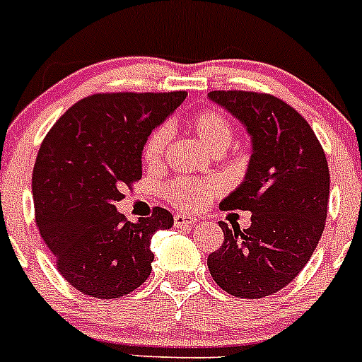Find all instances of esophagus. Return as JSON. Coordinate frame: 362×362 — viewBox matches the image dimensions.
Returning <instances> with one entry per match:
<instances>
[{
  "instance_id": "esophagus-1",
  "label": "esophagus",
  "mask_w": 362,
  "mask_h": 362,
  "mask_svg": "<svg viewBox=\"0 0 362 362\" xmlns=\"http://www.w3.org/2000/svg\"><path fill=\"white\" fill-rule=\"evenodd\" d=\"M197 223V219L194 216H188V214L179 212L174 216V225L177 228H185V226H194Z\"/></svg>"
}]
</instances>
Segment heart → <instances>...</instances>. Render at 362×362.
<instances>
[{"mask_svg":"<svg viewBox=\"0 0 362 362\" xmlns=\"http://www.w3.org/2000/svg\"><path fill=\"white\" fill-rule=\"evenodd\" d=\"M190 129L196 132L199 141L209 150H225L232 143L233 127L226 114L217 108H204L197 112L190 119ZM166 141H168V129L159 127L152 130L143 145V161L146 165H158L165 153ZM221 185L216 179L204 181H190V179H177L168 187L166 197L179 206V209L196 210L209 203L216 194H219Z\"/></svg>","mask_w":362,"mask_h":362,"instance_id":"b5f03b06","label":"heart"}]
</instances>
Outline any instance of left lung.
Masks as SVG:
<instances>
[{"instance_id": "left-lung-1", "label": "left lung", "mask_w": 362, "mask_h": 362, "mask_svg": "<svg viewBox=\"0 0 362 362\" xmlns=\"http://www.w3.org/2000/svg\"><path fill=\"white\" fill-rule=\"evenodd\" d=\"M210 101L238 117L252 137L245 181L221 201L223 210H250L252 225L228 228L209 255L225 292L261 299L292 283L325 230L330 172L308 121L283 99L261 92L214 90Z\"/></svg>"}]
</instances>
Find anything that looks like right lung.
I'll return each mask as SVG.
<instances>
[{"mask_svg": "<svg viewBox=\"0 0 362 362\" xmlns=\"http://www.w3.org/2000/svg\"><path fill=\"white\" fill-rule=\"evenodd\" d=\"M187 92H108L81 99L45 136L32 172L36 225L74 288L117 299L148 279L152 235L174 217L156 209L130 223L117 212L123 188L143 175L146 137Z\"/></svg>", "mask_w": 362, "mask_h": 362, "instance_id": "add662e5", "label": "right lung"}]
</instances>
